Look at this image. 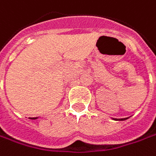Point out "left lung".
Segmentation results:
<instances>
[{"mask_svg":"<svg viewBox=\"0 0 156 156\" xmlns=\"http://www.w3.org/2000/svg\"><path fill=\"white\" fill-rule=\"evenodd\" d=\"M126 119H127V118H126V119H119V120H126Z\"/></svg>","mask_w":156,"mask_h":156,"instance_id":"8db88e82","label":"left lung"}]
</instances>
